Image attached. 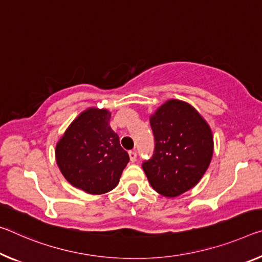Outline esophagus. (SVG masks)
I'll use <instances>...</instances> for the list:
<instances>
[{
    "label": "esophagus",
    "instance_id": "obj_1",
    "mask_svg": "<svg viewBox=\"0 0 262 262\" xmlns=\"http://www.w3.org/2000/svg\"><path fill=\"white\" fill-rule=\"evenodd\" d=\"M136 157H138V155H136V152L130 150L129 151V159H130V161L132 162H135L136 161Z\"/></svg>",
    "mask_w": 262,
    "mask_h": 262
}]
</instances>
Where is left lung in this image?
I'll use <instances>...</instances> for the list:
<instances>
[{"mask_svg":"<svg viewBox=\"0 0 262 262\" xmlns=\"http://www.w3.org/2000/svg\"><path fill=\"white\" fill-rule=\"evenodd\" d=\"M155 150L142 168L149 183L165 197L193 188L209 168L213 136L203 116L184 101L168 100L150 116Z\"/></svg>","mask_w":262,"mask_h":262,"instance_id":"1","label":"left lung"}]
</instances>
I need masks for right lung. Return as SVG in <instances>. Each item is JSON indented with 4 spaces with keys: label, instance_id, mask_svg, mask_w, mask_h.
<instances>
[{
    "label": "right lung",
    "instance_id": "obj_1",
    "mask_svg": "<svg viewBox=\"0 0 262 262\" xmlns=\"http://www.w3.org/2000/svg\"><path fill=\"white\" fill-rule=\"evenodd\" d=\"M110 119L107 110L92 107L84 111L56 146V161L63 176L70 184L91 194L113 190L129 162Z\"/></svg>",
    "mask_w": 262,
    "mask_h": 262
}]
</instances>
